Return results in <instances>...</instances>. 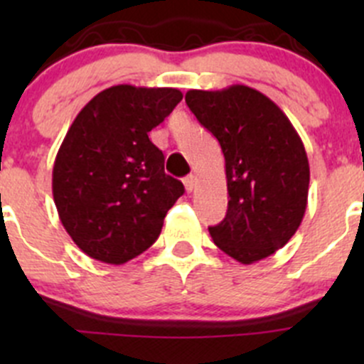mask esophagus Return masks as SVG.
<instances>
[{
  "mask_svg": "<svg viewBox=\"0 0 364 364\" xmlns=\"http://www.w3.org/2000/svg\"><path fill=\"white\" fill-rule=\"evenodd\" d=\"M183 183H185L186 192H192V190L196 188V185H197V178L193 174H188L185 179H183Z\"/></svg>",
  "mask_w": 364,
  "mask_h": 364,
  "instance_id": "obj_1",
  "label": "esophagus"
}]
</instances>
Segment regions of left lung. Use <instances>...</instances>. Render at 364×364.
Masks as SVG:
<instances>
[{
    "label": "left lung",
    "instance_id": "1",
    "mask_svg": "<svg viewBox=\"0 0 364 364\" xmlns=\"http://www.w3.org/2000/svg\"><path fill=\"white\" fill-rule=\"evenodd\" d=\"M190 111L220 142L225 159L227 215L209 227L216 247L241 264L289 243L308 204L310 165L284 111L253 87L190 90Z\"/></svg>",
    "mask_w": 364,
    "mask_h": 364
}]
</instances>
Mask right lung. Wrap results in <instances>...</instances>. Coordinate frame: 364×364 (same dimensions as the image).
Instances as JSON below:
<instances>
[{
  "instance_id": "1",
  "label": "right lung",
  "mask_w": 364,
  "mask_h": 364,
  "mask_svg": "<svg viewBox=\"0 0 364 364\" xmlns=\"http://www.w3.org/2000/svg\"><path fill=\"white\" fill-rule=\"evenodd\" d=\"M176 87L117 84L77 114L53 168L58 215L73 243L105 264L148 250L185 186L148 134L181 102Z\"/></svg>"
}]
</instances>
